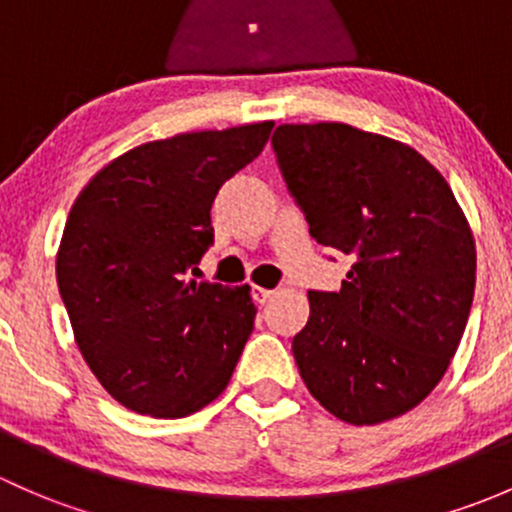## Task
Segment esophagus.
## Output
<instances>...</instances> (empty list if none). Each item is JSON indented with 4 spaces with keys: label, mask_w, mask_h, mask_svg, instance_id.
Segmentation results:
<instances>
[{
    "label": "esophagus",
    "mask_w": 512,
    "mask_h": 512,
    "mask_svg": "<svg viewBox=\"0 0 512 512\" xmlns=\"http://www.w3.org/2000/svg\"><path fill=\"white\" fill-rule=\"evenodd\" d=\"M251 293H254V300H256V303H266V300H271V298H273V293H276V291H268V288L254 286V288H251Z\"/></svg>",
    "instance_id": "34e87169"
}]
</instances>
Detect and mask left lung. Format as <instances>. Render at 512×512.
<instances>
[{
	"mask_svg": "<svg viewBox=\"0 0 512 512\" xmlns=\"http://www.w3.org/2000/svg\"><path fill=\"white\" fill-rule=\"evenodd\" d=\"M273 152L318 244L350 256L337 293L308 291L293 337L308 392L355 426L407 414L449 370L476 291V241L426 157L345 123L281 125Z\"/></svg>",
	"mask_w": 512,
	"mask_h": 512,
	"instance_id": "1",
	"label": "left lung"
}]
</instances>
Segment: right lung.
Masks as SVG:
<instances>
[{
    "instance_id": "right-lung-1",
    "label": "right lung",
    "mask_w": 512,
    "mask_h": 512,
    "mask_svg": "<svg viewBox=\"0 0 512 512\" xmlns=\"http://www.w3.org/2000/svg\"><path fill=\"white\" fill-rule=\"evenodd\" d=\"M273 123L145 142L105 165L68 214L56 281L83 360L138 414L179 419L229 384L254 330L249 286L194 281L219 187Z\"/></svg>"
}]
</instances>
